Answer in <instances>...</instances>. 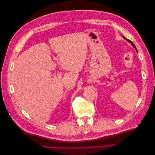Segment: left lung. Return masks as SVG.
I'll return each instance as SVG.
<instances>
[{"instance_id":"1","label":"left lung","mask_w":155,"mask_h":155,"mask_svg":"<svg viewBox=\"0 0 155 155\" xmlns=\"http://www.w3.org/2000/svg\"><path fill=\"white\" fill-rule=\"evenodd\" d=\"M123 37H124V39H125V40H126L127 41H128V42H129V43H130L131 44V45H132V46H133V47H134V48L136 49V50H137V48H136V46H135V45H134V43H133V42H132V41H131L130 40H129V39H126V38H125V37L124 36H123ZM137 53H138V51H137Z\"/></svg>"}]
</instances>
